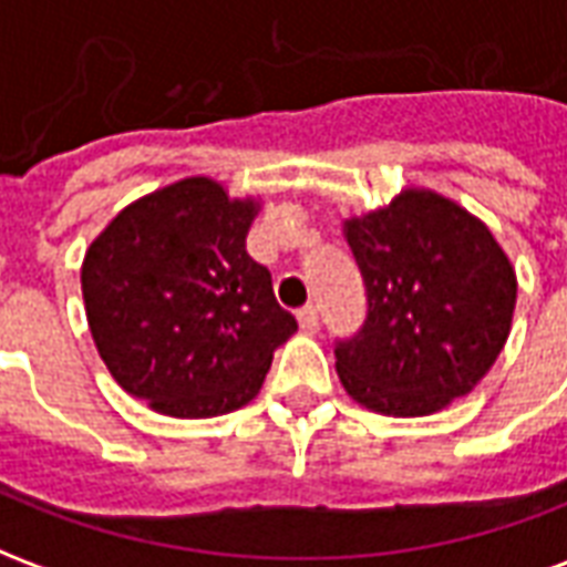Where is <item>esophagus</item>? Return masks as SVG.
<instances>
[{"label": "esophagus", "mask_w": 567, "mask_h": 567, "mask_svg": "<svg viewBox=\"0 0 567 567\" xmlns=\"http://www.w3.org/2000/svg\"><path fill=\"white\" fill-rule=\"evenodd\" d=\"M297 324H300V331H307V333L319 331V309L316 307L300 309V312H297Z\"/></svg>", "instance_id": "1"}]
</instances>
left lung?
Listing matches in <instances>:
<instances>
[{
  "instance_id": "1",
  "label": "left lung",
  "mask_w": 567,
  "mask_h": 567,
  "mask_svg": "<svg viewBox=\"0 0 567 567\" xmlns=\"http://www.w3.org/2000/svg\"><path fill=\"white\" fill-rule=\"evenodd\" d=\"M368 321L337 346V377L370 413L416 419L474 392L511 337L516 270L483 218L406 185L343 221Z\"/></svg>"
}]
</instances>
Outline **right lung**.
Instances as JSON below:
<instances>
[{
  "label": "right lung",
  "mask_w": 567,
  "mask_h": 567,
  "mask_svg": "<svg viewBox=\"0 0 567 567\" xmlns=\"http://www.w3.org/2000/svg\"><path fill=\"white\" fill-rule=\"evenodd\" d=\"M264 199L190 175L133 199L81 264L93 346L148 410L212 419L246 406L297 331L270 270L246 251Z\"/></svg>",
  "instance_id": "1"
}]
</instances>
